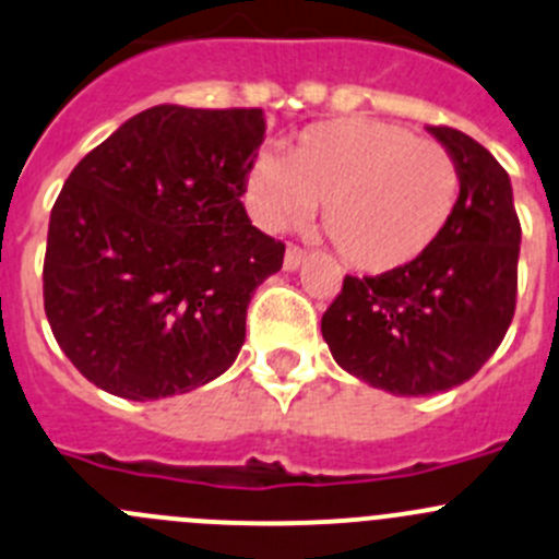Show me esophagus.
<instances>
[{"mask_svg":"<svg viewBox=\"0 0 559 559\" xmlns=\"http://www.w3.org/2000/svg\"><path fill=\"white\" fill-rule=\"evenodd\" d=\"M308 259V253L302 251L300 246H289L286 248V257H284V270H289V273H295L297 267H300L302 262Z\"/></svg>","mask_w":559,"mask_h":559,"instance_id":"34e87169","label":"esophagus"}]
</instances>
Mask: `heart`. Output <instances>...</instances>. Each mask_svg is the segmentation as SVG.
<instances>
[{"mask_svg": "<svg viewBox=\"0 0 559 559\" xmlns=\"http://www.w3.org/2000/svg\"><path fill=\"white\" fill-rule=\"evenodd\" d=\"M459 186V166L442 144L355 117L306 128L286 158L259 153L246 199L267 229L297 224L324 202V231L344 262L382 275L412 267L437 246Z\"/></svg>", "mask_w": 559, "mask_h": 559, "instance_id": "obj_1", "label": "heart"}]
</instances>
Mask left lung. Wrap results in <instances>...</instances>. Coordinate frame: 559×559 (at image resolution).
Instances as JSON below:
<instances>
[{"label":"left lung","mask_w":559,"mask_h":559,"mask_svg":"<svg viewBox=\"0 0 559 559\" xmlns=\"http://www.w3.org/2000/svg\"><path fill=\"white\" fill-rule=\"evenodd\" d=\"M429 133L459 166V202L437 246L412 267L346 275L322 317L335 362L393 395L467 382L497 352L516 311L519 226L511 177L456 128Z\"/></svg>","instance_id":"1"}]
</instances>
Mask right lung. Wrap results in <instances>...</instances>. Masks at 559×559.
<instances>
[{"label": "right lung", "instance_id": "1", "mask_svg": "<svg viewBox=\"0 0 559 559\" xmlns=\"http://www.w3.org/2000/svg\"><path fill=\"white\" fill-rule=\"evenodd\" d=\"M262 108L153 106L70 171L48 221L43 302L106 393H191L237 360L251 295L284 264L240 197Z\"/></svg>", "mask_w": 559, "mask_h": 559}]
</instances>
